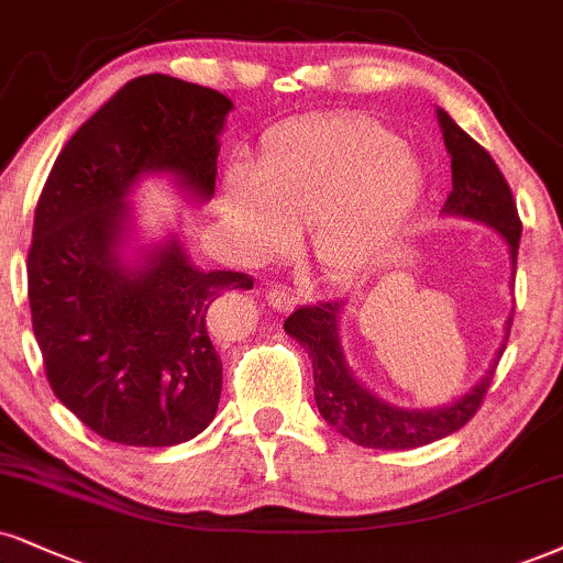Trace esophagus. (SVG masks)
Segmentation results:
<instances>
[{
  "label": "esophagus",
  "instance_id": "esophagus-1",
  "mask_svg": "<svg viewBox=\"0 0 563 563\" xmlns=\"http://www.w3.org/2000/svg\"><path fill=\"white\" fill-rule=\"evenodd\" d=\"M266 297H268V305L274 310H289V308H295L297 300H300V297H297L292 289H287V287H271Z\"/></svg>",
  "mask_w": 563,
  "mask_h": 563
}]
</instances>
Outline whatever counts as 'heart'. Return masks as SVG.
Masks as SVG:
<instances>
[{"mask_svg":"<svg viewBox=\"0 0 563 563\" xmlns=\"http://www.w3.org/2000/svg\"><path fill=\"white\" fill-rule=\"evenodd\" d=\"M420 187V164L391 130L367 117H323L274 130L258 169H229L224 217L255 258L279 253L292 224L308 227L316 261L346 276L397 240Z\"/></svg>","mask_w":563,"mask_h":563,"instance_id":"obj_1","label":"heart"}]
</instances>
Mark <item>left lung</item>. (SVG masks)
I'll list each match as a JSON object with an SVG mask.
<instances>
[{"label": "left lung", "instance_id": "1", "mask_svg": "<svg viewBox=\"0 0 563 563\" xmlns=\"http://www.w3.org/2000/svg\"><path fill=\"white\" fill-rule=\"evenodd\" d=\"M439 124L443 130V143L451 154V192L443 203V211L494 227L509 242L511 268H517L522 221H519L517 203L511 198V187L506 185L501 169L488 151L464 133L443 109H439ZM342 308L344 300L302 305L284 321V329L308 350L313 360L316 405L321 409L323 420L334 426L344 439L367 449H415L451 435L475 418L485 391L494 380L498 357L504 355V344L485 378L460 401L441 409H401L367 391L346 367L342 344H339ZM509 329L511 318L506 323V339H509Z\"/></svg>", "mask_w": 563, "mask_h": 563}]
</instances>
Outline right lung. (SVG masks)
I'll use <instances>...</instances> for the list:
<instances>
[{"mask_svg":"<svg viewBox=\"0 0 563 563\" xmlns=\"http://www.w3.org/2000/svg\"><path fill=\"white\" fill-rule=\"evenodd\" d=\"M229 109L219 90L141 75L80 124L41 190L27 300L46 380L82 426L122 446H175L217 415L213 316L253 276L206 274L177 240L128 271L117 247L124 198L145 172H169L198 198L213 196Z\"/></svg>","mask_w":563,"mask_h":563,"instance_id":"1","label":"right lung"}]
</instances>
